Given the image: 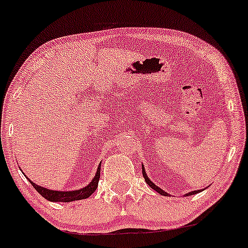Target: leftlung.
<instances>
[{"label":"left lung","instance_id":"left-lung-1","mask_svg":"<svg viewBox=\"0 0 248 248\" xmlns=\"http://www.w3.org/2000/svg\"><path fill=\"white\" fill-rule=\"evenodd\" d=\"M142 173H143V177H144V179H146L147 184H148V186H149L150 187H152V189L155 190V191H157V192L160 193V195H162V196H169V193L164 191V190H162L161 187H158L157 186H155V183H154V182L150 181L149 177H148V176H147V173H146V170H144V167H143V166H142ZM201 191H203V190H196V191L187 192L186 195H184V196H191V195H196V193H198V192H201Z\"/></svg>","mask_w":248,"mask_h":248}]
</instances>
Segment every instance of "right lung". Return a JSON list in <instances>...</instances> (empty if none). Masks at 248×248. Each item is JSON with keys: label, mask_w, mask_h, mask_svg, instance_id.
Returning a JSON list of instances; mask_svg holds the SVG:
<instances>
[{"label": "right lung", "mask_w": 248, "mask_h": 248, "mask_svg": "<svg viewBox=\"0 0 248 248\" xmlns=\"http://www.w3.org/2000/svg\"><path fill=\"white\" fill-rule=\"evenodd\" d=\"M100 168H101V163L99 164L98 169H96L95 176L92 178V181L90 182V184L86 186L85 187H81V189L78 190H73V191H57V190H50L46 189V187L37 186L36 183L30 181L31 186H32L35 189L37 190V192L39 195L43 196L45 199L50 202H64V203H69V202H73V201H80V199H86L92 195L93 192L95 191L96 187H98V183H99V178H100Z\"/></svg>", "instance_id": "1"}]
</instances>
